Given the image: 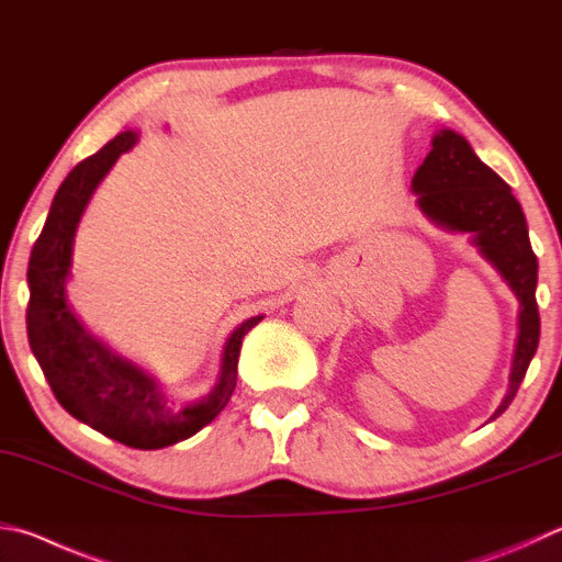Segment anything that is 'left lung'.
I'll return each mask as SVG.
<instances>
[{
  "instance_id": "obj_1",
  "label": "left lung",
  "mask_w": 562,
  "mask_h": 562,
  "mask_svg": "<svg viewBox=\"0 0 562 562\" xmlns=\"http://www.w3.org/2000/svg\"><path fill=\"white\" fill-rule=\"evenodd\" d=\"M417 209L437 228L467 233L476 252L502 274L518 300V334L512 375L496 420L516 397L518 385L536 356L540 316L536 304L538 260L530 248L526 216L506 181L476 157L472 145L454 130H437L432 149L413 177Z\"/></svg>"
}]
</instances>
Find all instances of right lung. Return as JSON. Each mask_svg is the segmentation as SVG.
<instances>
[{"label":"right lung","instance_id":"add662e5","mask_svg":"<svg viewBox=\"0 0 562 562\" xmlns=\"http://www.w3.org/2000/svg\"><path fill=\"white\" fill-rule=\"evenodd\" d=\"M139 142L125 130L80 161L60 183L29 258L26 331L36 361L56 401L76 420L135 450H161L196 435L228 405L238 379V356L246 334L265 314L250 316L228 334L216 381L199 397H179L110 344L90 334L68 304L66 284L74 268L78 223L100 181Z\"/></svg>","mask_w":562,"mask_h":562}]
</instances>
